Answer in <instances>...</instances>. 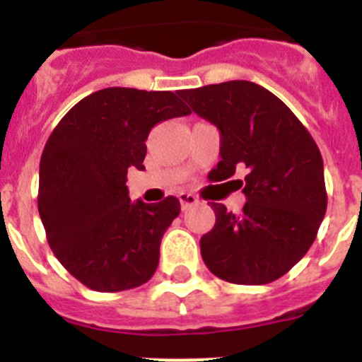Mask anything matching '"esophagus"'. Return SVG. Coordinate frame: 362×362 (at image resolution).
<instances>
[{
  "label": "esophagus",
  "instance_id": "esophagus-1",
  "mask_svg": "<svg viewBox=\"0 0 362 362\" xmlns=\"http://www.w3.org/2000/svg\"><path fill=\"white\" fill-rule=\"evenodd\" d=\"M177 197H179V201H181V209H183V210L192 209L194 204L199 203V199H197L194 194H187V192H181Z\"/></svg>",
  "mask_w": 362,
  "mask_h": 362
}]
</instances>
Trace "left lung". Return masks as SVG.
Masks as SVG:
<instances>
[{
  "mask_svg": "<svg viewBox=\"0 0 362 362\" xmlns=\"http://www.w3.org/2000/svg\"><path fill=\"white\" fill-rule=\"evenodd\" d=\"M181 98L221 132V161L210 172L245 181L239 214L210 203L216 225L201 238V255L214 276L235 284H267L305 257L326 214L325 168L317 145L277 95L252 81H226Z\"/></svg>",
  "mask_w": 362,
  "mask_h": 362,
  "instance_id": "obj_1",
  "label": "left lung"
}]
</instances>
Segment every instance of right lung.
Listing matches in <instances>:
<instances>
[{
    "mask_svg": "<svg viewBox=\"0 0 362 362\" xmlns=\"http://www.w3.org/2000/svg\"><path fill=\"white\" fill-rule=\"evenodd\" d=\"M188 114L174 92L110 86L74 105L50 134L37 210L54 255L90 290L121 292L153 276L181 204L174 196L132 203L127 174L130 166L145 170L152 127Z\"/></svg>",
    "mask_w": 362,
    "mask_h": 362,
    "instance_id": "right-lung-1",
    "label": "right lung"
}]
</instances>
